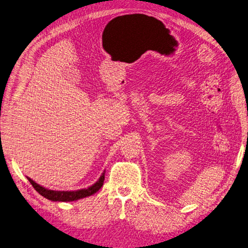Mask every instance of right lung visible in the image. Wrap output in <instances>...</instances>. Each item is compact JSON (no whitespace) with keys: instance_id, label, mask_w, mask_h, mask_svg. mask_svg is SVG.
I'll list each match as a JSON object with an SVG mask.
<instances>
[{"instance_id":"right-lung-1","label":"right lung","mask_w":248,"mask_h":248,"mask_svg":"<svg viewBox=\"0 0 248 248\" xmlns=\"http://www.w3.org/2000/svg\"><path fill=\"white\" fill-rule=\"evenodd\" d=\"M105 172L102 173V176L99 178V180L95 183L94 185H92L91 187L87 189H81V190H77V191H54V190H49L42 187L41 185L36 184L35 182H33L31 178L27 177V180L31 182V184L32 187L35 189V191L39 192V194L44 196L45 198H47L52 201H75L80 198H85L88 196H91L95 194L96 192L99 191V189L103 186L104 183V177Z\"/></svg>"}]
</instances>
